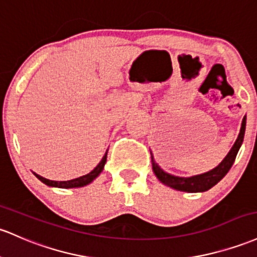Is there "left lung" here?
Masks as SVG:
<instances>
[{
  "instance_id": "1",
  "label": "left lung",
  "mask_w": 257,
  "mask_h": 257,
  "mask_svg": "<svg viewBox=\"0 0 257 257\" xmlns=\"http://www.w3.org/2000/svg\"><path fill=\"white\" fill-rule=\"evenodd\" d=\"M245 124H246V117L243 118V123H241L240 133L238 135V139L234 143L233 148L230 149V151L228 152V155L225 156V159L217 166L216 168H213L212 171L206 172L204 174H199V176L190 177V178H182V177H176L172 176V174L166 173L159 167L156 162L154 161V157L151 156V165L152 170H154L155 174L159 178L160 182H162L165 185L177 189L180 191H188V193H199V191H206L208 189H211L213 185H216L225 174L228 173V171L230 170V167L233 166L234 161H235L236 154H238L239 149H240L241 143L244 139V133H245Z\"/></svg>"
}]
</instances>
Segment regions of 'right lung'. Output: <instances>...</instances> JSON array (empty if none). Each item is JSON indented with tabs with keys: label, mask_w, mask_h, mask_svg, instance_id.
<instances>
[{
	"label": "right lung",
	"mask_w": 257,
	"mask_h": 257,
	"mask_svg": "<svg viewBox=\"0 0 257 257\" xmlns=\"http://www.w3.org/2000/svg\"><path fill=\"white\" fill-rule=\"evenodd\" d=\"M106 160H107V151L105 154V156L102 157V160H101V162L98 163L96 167L94 168L90 173L85 174V176L83 177H79V178H75V179H72V180H66V182H55V180H50V179H46L44 178V177L39 176V174L34 173L36 176V178L40 179L42 183H45L46 185H49V187H56V188H63V189H67V188H79V187H84V185L89 184V183H91L92 180H94L98 174L101 173L103 170V167H105V163H106Z\"/></svg>",
	"instance_id": "add662e5"
}]
</instances>
